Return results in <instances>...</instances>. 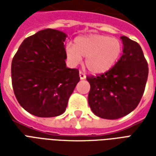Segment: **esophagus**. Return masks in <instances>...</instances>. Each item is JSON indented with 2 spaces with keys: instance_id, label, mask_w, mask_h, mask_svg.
<instances>
[{
  "instance_id": "obj_1",
  "label": "esophagus",
  "mask_w": 156,
  "mask_h": 156,
  "mask_svg": "<svg viewBox=\"0 0 156 156\" xmlns=\"http://www.w3.org/2000/svg\"><path fill=\"white\" fill-rule=\"evenodd\" d=\"M79 77H80V79H85L86 78V75L83 72L80 71L79 72Z\"/></svg>"
}]
</instances>
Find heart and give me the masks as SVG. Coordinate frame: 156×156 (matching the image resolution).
Returning a JSON list of instances; mask_svg holds the SVG:
<instances>
[{
  "label": "heart",
  "mask_w": 156,
  "mask_h": 156,
  "mask_svg": "<svg viewBox=\"0 0 156 156\" xmlns=\"http://www.w3.org/2000/svg\"><path fill=\"white\" fill-rule=\"evenodd\" d=\"M66 55L73 64H78L82 57H86L85 65L89 71L104 73L111 69L122 52L119 39L108 36L91 34L76 37L73 46L66 48Z\"/></svg>",
  "instance_id": "obj_1"
}]
</instances>
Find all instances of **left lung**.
<instances>
[{
    "label": "left lung",
    "mask_w": 156,
    "mask_h": 156,
    "mask_svg": "<svg viewBox=\"0 0 156 156\" xmlns=\"http://www.w3.org/2000/svg\"><path fill=\"white\" fill-rule=\"evenodd\" d=\"M123 54L108 72L87 76L90 84L88 105L102 119H117L129 115L140 102L147 81L149 68L140 46L121 37Z\"/></svg>",
    "instance_id": "obj_1"
}]
</instances>
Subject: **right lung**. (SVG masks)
Segmentation results:
<instances>
[{"label":"right lung","mask_w":156,"mask_h":156,"mask_svg":"<svg viewBox=\"0 0 156 156\" xmlns=\"http://www.w3.org/2000/svg\"><path fill=\"white\" fill-rule=\"evenodd\" d=\"M67 35L45 29L22 41L12 62L13 91L22 108L37 117L63 114L79 78L66 66Z\"/></svg>","instance_id":"obj_1"}]
</instances>
